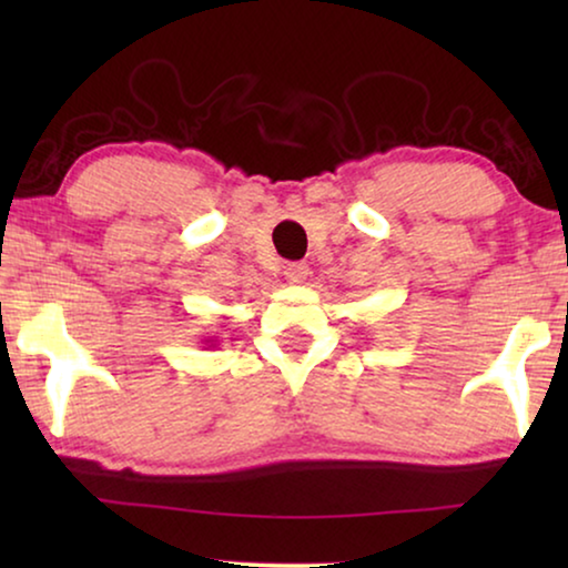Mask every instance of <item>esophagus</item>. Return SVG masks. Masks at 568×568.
<instances>
[{
  "label": "esophagus",
  "mask_w": 568,
  "mask_h": 568,
  "mask_svg": "<svg viewBox=\"0 0 568 568\" xmlns=\"http://www.w3.org/2000/svg\"><path fill=\"white\" fill-rule=\"evenodd\" d=\"M307 274H310L307 263H286L284 266V276L290 284H302L307 278Z\"/></svg>",
  "instance_id": "34e87169"
}]
</instances>
